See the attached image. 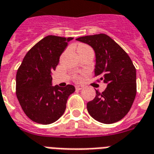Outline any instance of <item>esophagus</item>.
Instances as JSON below:
<instances>
[{
	"label": "esophagus",
	"mask_w": 154,
	"mask_h": 154,
	"mask_svg": "<svg viewBox=\"0 0 154 154\" xmlns=\"http://www.w3.org/2000/svg\"><path fill=\"white\" fill-rule=\"evenodd\" d=\"M83 88V86H81V85H76L75 86V89L77 90V91H80V90H82Z\"/></svg>",
	"instance_id": "esophagus-1"
}]
</instances>
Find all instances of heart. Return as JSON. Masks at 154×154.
<instances>
[{
	"mask_svg": "<svg viewBox=\"0 0 154 154\" xmlns=\"http://www.w3.org/2000/svg\"><path fill=\"white\" fill-rule=\"evenodd\" d=\"M89 49H91V47H89L87 44H79L78 47H77V51H87V50H89ZM79 79H80L79 76H75V80H79Z\"/></svg>",
	"mask_w": 154,
	"mask_h": 154,
	"instance_id": "heart-1",
	"label": "heart"
}]
</instances>
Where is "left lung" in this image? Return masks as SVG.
<instances>
[{
  "label": "left lung",
  "instance_id": "8db88e82",
  "mask_svg": "<svg viewBox=\"0 0 154 154\" xmlns=\"http://www.w3.org/2000/svg\"><path fill=\"white\" fill-rule=\"evenodd\" d=\"M91 46L95 51L94 75L97 82L108 83L105 91H96L87 104V111L96 121L105 124L120 121L130 111L137 93L136 68L128 54L106 34L76 39Z\"/></svg>",
  "mask_w": 154,
  "mask_h": 154
}]
</instances>
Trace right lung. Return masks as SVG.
Here are the masks:
<instances>
[{
  "instance_id": "obj_1",
  "label": "right lung",
  "mask_w": 154,
  "mask_h": 154,
  "mask_svg": "<svg viewBox=\"0 0 154 154\" xmlns=\"http://www.w3.org/2000/svg\"><path fill=\"white\" fill-rule=\"evenodd\" d=\"M72 37L48 35L35 44L24 56L16 76V94L24 114L36 123L55 122L66 109L67 98L75 89L51 86L55 71L67 42Z\"/></svg>"
}]
</instances>
